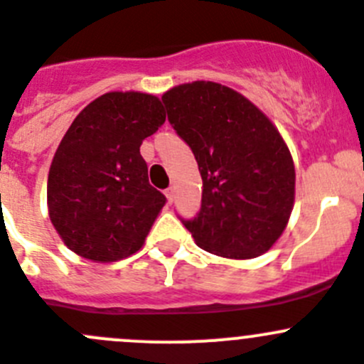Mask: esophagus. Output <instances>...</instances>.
<instances>
[{"label":"esophagus","mask_w":364,"mask_h":364,"mask_svg":"<svg viewBox=\"0 0 364 364\" xmlns=\"http://www.w3.org/2000/svg\"><path fill=\"white\" fill-rule=\"evenodd\" d=\"M164 196H166L168 203H173V198H175V189H173V187H168V189L164 191Z\"/></svg>","instance_id":"esophagus-1"}]
</instances>
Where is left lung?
I'll list each match as a JSON object with an SVG mask.
<instances>
[{
    "label": "left lung",
    "mask_w": 364,
    "mask_h": 364,
    "mask_svg": "<svg viewBox=\"0 0 364 364\" xmlns=\"http://www.w3.org/2000/svg\"><path fill=\"white\" fill-rule=\"evenodd\" d=\"M163 102L203 181L200 214L182 221L194 242L232 260L264 255L285 232L296 200L283 136L242 93L214 81L173 86Z\"/></svg>",
    "instance_id": "left-lung-1"
}]
</instances>
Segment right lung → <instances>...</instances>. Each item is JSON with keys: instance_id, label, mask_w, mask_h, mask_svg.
Instances as JSON below:
<instances>
[{"instance_id": "1", "label": "right lung", "mask_w": 364, "mask_h": 364, "mask_svg": "<svg viewBox=\"0 0 364 364\" xmlns=\"http://www.w3.org/2000/svg\"><path fill=\"white\" fill-rule=\"evenodd\" d=\"M164 120L159 97L141 92H107L74 118L48 175L49 218L68 250L100 264L141 250L166 198L139 146Z\"/></svg>"}]
</instances>
